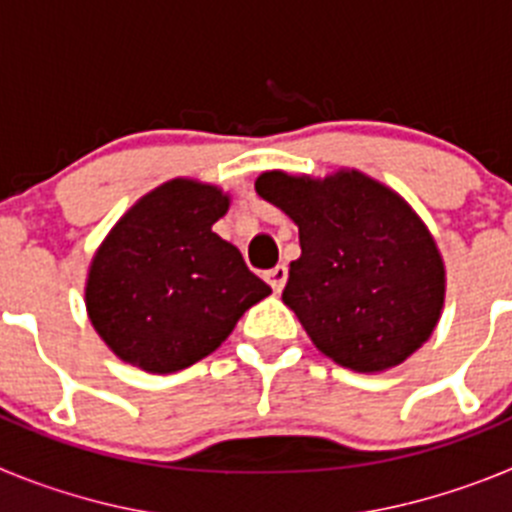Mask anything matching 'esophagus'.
<instances>
[{"label": "esophagus", "mask_w": 512, "mask_h": 512, "mask_svg": "<svg viewBox=\"0 0 512 512\" xmlns=\"http://www.w3.org/2000/svg\"><path fill=\"white\" fill-rule=\"evenodd\" d=\"M287 277H289V271L284 264H279V266H274V269L266 271V282L271 284V289H274L277 295L284 289V284H287Z\"/></svg>", "instance_id": "1"}]
</instances>
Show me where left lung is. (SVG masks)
<instances>
[{"label": "left lung", "instance_id": "obj_1", "mask_svg": "<svg viewBox=\"0 0 512 512\" xmlns=\"http://www.w3.org/2000/svg\"><path fill=\"white\" fill-rule=\"evenodd\" d=\"M256 192L300 228L284 305L312 343L354 372H382L418 351L441 318L443 261L400 194L361 171L323 182L266 171Z\"/></svg>", "mask_w": 512, "mask_h": 512}]
</instances>
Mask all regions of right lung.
<instances>
[{
  "instance_id": "right-lung-1",
  "label": "right lung",
  "mask_w": 512,
  "mask_h": 512,
  "mask_svg": "<svg viewBox=\"0 0 512 512\" xmlns=\"http://www.w3.org/2000/svg\"><path fill=\"white\" fill-rule=\"evenodd\" d=\"M225 212L217 187L174 179L104 238L89 269L87 312L122 361L153 374L187 369L271 295L241 251L212 233Z\"/></svg>"
}]
</instances>
